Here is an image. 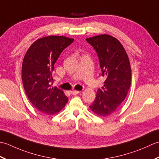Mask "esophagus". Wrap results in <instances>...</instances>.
<instances>
[{
	"label": "esophagus",
	"mask_w": 159,
	"mask_h": 159,
	"mask_svg": "<svg viewBox=\"0 0 159 159\" xmlns=\"http://www.w3.org/2000/svg\"><path fill=\"white\" fill-rule=\"evenodd\" d=\"M80 93V91H78V90H71L70 91V93L72 94L73 95H77V94H78Z\"/></svg>",
	"instance_id": "34e87169"
}]
</instances>
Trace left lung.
Returning a JSON list of instances; mask_svg holds the SVG:
<instances>
[{"mask_svg":"<svg viewBox=\"0 0 159 159\" xmlns=\"http://www.w3.org/2000/svg\"><path fill=\"white\" fill-rule=\"evenodd\" d=\"M98 54L104 86L97 92L90 110L108 116L117 109L127 96L131 84V68L125 48L117 39L103 34L86 38Z\"/></svg>","mask_w":159,"mask_h":159,"instance_id":"left-lung-1","label":"left lung"}]
</instances>
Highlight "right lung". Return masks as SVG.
I'll list each match as a JSON object with an SVG mask.
<instances>
[{
  "mask_svg": "<svg viewBox=\"0 0 159 159\" xmlns=\"http://www.w3.org/2000/svg\"><path fill=\"white\" fill-rule=\"evenodd\" d=\"M73 39L50 35L38 39L31 45L24 57L22 78L29 99L44 114L59 112L68 102L62 90L51 87L54 64L62 51Z\"/></svg>",
  "mask_w": 159,
  "mask_h": 159,
  "instance_id": "right-lung-1",
  "label": "right lung"
}]
</instances>
